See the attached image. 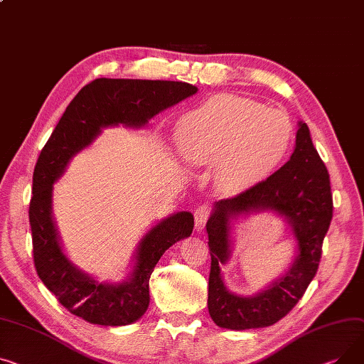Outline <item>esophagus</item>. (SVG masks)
I'll return each mask as SVG.
<instances>
[{
  "mask_svg": "<svg viewBox=\"0 0 364 364\" xmlns=\"http://www.w3.org/2000/svg\"><path fill=\"white\" fill-rule=\"evenodd\" d=\"M210 208L208 205H200L195 209V227L198 231H202L209 220Z\"/></svg>",
  "mask_w": 364,
  "mask_h": 364,
  "instance_id": "esophagus-1",
  "label": "esophagus"
}]
</instances>
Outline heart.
<instances>
[{
    "label": "heart",
    "instance_id": "heart-1",
    "mask_svg": "<svg viewBox=\"0 0 364 364\" xmlns=\"http://www.w3.org/2000/svg\"><path fill=\"white\" fill-rule=\"evenodd\" d=\"M174 134L186 162L213 165L215 187L237 195L259 184L284 161L291 148L293 126L278 109L224 93L186 112Z\"/></svg>",
    "mask_w": 364,
    "mask_h": 364
}]
</instances>
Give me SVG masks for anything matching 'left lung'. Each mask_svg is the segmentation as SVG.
I'll return each mask as SVG.
<instances>
[{
    "label": "left lung",
    "instance_id": "8db88e82",
    "mask_svg": "<svg viewBox=\"0 0 364 364\" xmlns=\"http://www.w3.org/2000/svg\"><path fill=\"white\" fill-rule=\"evenodd\" d=\"M328 169L314 149L310 130L299 121L296 146L278 171L235 198L215 202L206 224L210 250L208 309L225 329L245 331L277 323L303 297L318 272L322 243L332 220ZM271 210L292 228L298 250L290 268L255 296H238L226 288L220 264L230 257L232 224L241 215Z\"/></svg>",
    "mask_w": 364,
    "mask_h": 364
}]
</instances>
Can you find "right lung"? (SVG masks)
Listing matches in <instances>:
<instances>
[{
    "label": "right lung",
    "mask_w": 364,
    "mask_h": 364,
    "mask_svg": "<svg viewBox=\"0 0 364 364\" xmlns=\"http://www.w3.org/2000/svg\"><path fill=\"white\" fill-rule=\"evenodd\" d=\"M198 87L184 82L96 79L70 102L38 158L29 206L35 268L45 287L73 314L89 323L124 326L140 319L149 306V278L161 256L190 237V212L169 215L139 241L133 269L121 282H98L73 263L63 250L53 216L54 183L71 158L98 137L102 129L123 124L140 129Z\"/></svg>",
    "instance_id": "1"
}]
</instances>
